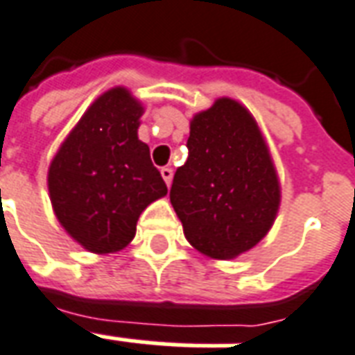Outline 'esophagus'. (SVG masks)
Segmentation results:
<instances>
[{
    "mask_svg": "<svg viewBox=\"0 0 355 355\" xmlns=\"http://www.w3.org/2000/svg\"><path fill=\"white\" fill-rule=\"evenodd\" d=\"M159 173H162V178H164L167 186H169V184H171V180H173V169H171V167H164V169H162Z\"/></svg>",
    "mask_w": 355,
    "mask_h": 355,
    "instance_id": "obj_1",
    "label": "esophagus"
}]
</instances>
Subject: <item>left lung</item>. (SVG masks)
<instances>
[{
  "mask_svg": "<svg viewBox=\"0 0 355 355\" xmlns=\"http://www.w3.org/2000/svg\"><path fill=\"white\" fill-rule=\"evenodd\" d=\"M169 197L188 242L210 259H234L266 236L279 210V178L259 124L240 102L218 98L193 115L188 159Z\"/></svg>",
  "mask_w": 355,
  "mask_h": 355,
  "instance_id": "1",
  "label": "left lung"
}]
</instances>
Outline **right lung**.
I'll return each instance as SVG.
<instances>
[{"label":"right lung","instance_id":"add662e5","mask_svg":"<svg viewBox=\"0 0 355 355\" xmlns=\"http://www.w3.org/2000/svg\"><path fill=\"white\" fill-rule=\"evenodd\" d=\"M141 115V102L128 89H110L89 105L51 159L53 212L91 253L126 248L143 210L167 193L148 145L137 137Z\"/></svg>","mask_w":355,"mask_h":355}]
</instances>
